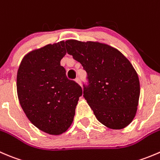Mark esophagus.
Here are the masks:
<instances>
[{"mask_svg": "<svg viewBox=\"0 0 160 160\" xmlns=\"http://www.w3.org/2000/svg\"><path fill=\"white\" fill-rule=\"evenodd\" d=\"M75 82H76L77 83L79 84V85H81V80H80V78H78V77H77V78H75Z\"/></svg>", "mask_w": 160, "mask_h": 160, "instance_id": "1", "label": "esophagus"}]
</instances>
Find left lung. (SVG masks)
<instances>
[{"mask_svg":"<svg viewBox=\"0 0 160 160\" xmlns=\"http://www.w3.org/2000/svg\"><path fill=\"white\" fill-rule=\"evenodd\" d=\"M67 53L86 72L83 96L98 121L122 129L135 116L140 84L130 61L117 49L96 42L65 41Z\"/></svg>","mask_w":160,"mask_h":160,"instance_id":"obj_1","label":"left lung"}]
</instances>
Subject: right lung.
<instances>
[{
	"instance_id": "1",
	"label": "right lung",
	"mask_w": 160,
	"mask_h": 160,
	"mask_svg": "<svg viewBox=\"0 0 160 160\" xmlns=\"http://www.w3.org/2000/svg\"><path fill=\"white\" fill-rule=\"evenodd\" d=\"M64 42L48 44L26 55L17 74V92L32 124L50 134H61L73 121L82 87L66 76L61 60Z\"/></svg>"
}]
</instances>
